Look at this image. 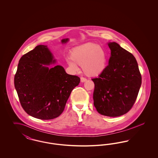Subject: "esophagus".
I'll return each mask as SVG.
<instances>
[{"label": "esophagus", "mask_w": 158, "mask_h": 158, "mask_svg": "<svg viewBox=\"0 0 158 158\" xmlns=\"http://www.w3.org/2000/svg\"><path fill=\"white\" fill-rule=\"evenodd\" d=\"M87 81V79H86V78H85V77H81V82H86Z\"/></svg>", "instance_id": "1"}]
</instances>
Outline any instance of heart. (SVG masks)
I'll return each instance as SVG.
<instances>
[{
	"label": "heart",
	"instance_id": "obj_1",
	"mask_svg": "<svg viewBox=\"0 0 158 158\" xmlns=\"http://www.w3.org/2000/svg\"><path fill=\"white\" fill-rule=\"evenodd\" d=\"M69 67L78 70L77 64L81 66L85 75L97 76L105 69L107 54L105 50L94 43H86L73 48L70 53V59H67Z\"/></svg>",
	"mask_w": 158,
	"mask_h": 158
}]
</instances>
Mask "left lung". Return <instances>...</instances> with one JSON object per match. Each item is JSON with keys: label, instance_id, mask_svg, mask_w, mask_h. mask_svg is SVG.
<instances>
[{"label": "left lung", "instance_id": "1", "mask_svg": "<svg viewBox=\"0 0 158 158\" xmlns=\"http://www.w3.org/2000/svg\"><path fill=\"white\" fill-rule=\"evenodd\" d=\"M111 57L108 65L95 84L94 104L99 114L118 117L127 113L135 104L142 84L137 62L131 53L117 43H108Z\"/></svg>", "mask_w": 158, "mask_h": 158}]
</instances>
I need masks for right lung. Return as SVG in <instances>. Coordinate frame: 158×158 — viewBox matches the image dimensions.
I'll return each mask as SVG.
<instances>
[{
  "mask_svg": "<svg viewBox=\"0 0 158 158\" xmlns=\"http://www.w3.org/2000/svg\"><path fill=\"white\" fill-rule=\"evenodd\" d=\"M69 39H63L65 44ZM53 54L47 45H39L19 61L14 85L24 111L40 120H52L63 113L71 92L80 83L61 66L52 68Z\"/></svg>",
  "mask_w": 158,
  "mask_h": 158,
  "instance_id": "add662e5",
  "label": "right lung"
}]
</instances>
